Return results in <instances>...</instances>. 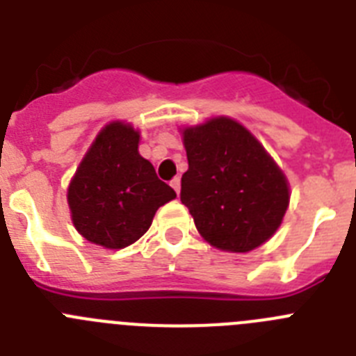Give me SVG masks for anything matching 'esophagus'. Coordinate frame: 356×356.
I'll return each instance as SVG.
<instances>
[{
  "label": "esophagus",
  "instance_id": "1",
  "mask_svg": "<svg viewBox=\"0 0 356 356\" xmlns=\"http://www.w3.org/2000/svg\"><path fill=\"white\" fill-rule=\"evenodd\" d=\"M171 187L175 188L176 194H180V178H178V176H176V178H172V180H171Z\"/></svg>",
  "mask_w": 356,
  "mask_h": 356
}]
</instances>
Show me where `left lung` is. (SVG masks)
<instances>
[{
    "label": "left lung",
    "instance_id": "8db88e82",
    "mask_svg": "<svg viewBox=\"0 0 356 356\" xmlns=\"http://www.w3.org/2000/svg\"><path fill=\"white\" fill-rule=\"evenodd\" d=\"M184 144L180 200L203 238L234 253L271 238L289 207V185L262 144L228 118L185 128Z\"/></svg>",
    "mask_w": 356,
    "mask_h": 356
}]
</instances>
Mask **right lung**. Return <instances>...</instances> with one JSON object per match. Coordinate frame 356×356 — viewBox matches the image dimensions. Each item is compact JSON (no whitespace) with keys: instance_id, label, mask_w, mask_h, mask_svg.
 Listing matches in <instances>:
<instances>
[{"instance_id":"right-lung-1","label":"right lung","mask_w":356,"mask_h":356,"mask_svg":"<svg viewBox=\"0 0 356 356\" xmlns=\"http://www.w3.org/2000/svg\"><path fill=\"white\" fill-rule=\"evenodd\" d=\"M139 131L124 122L103 128L69 184L74 228L87 241L121 250L139 241L176 193L139 155Z\"/></svg>"}]
</instances>
